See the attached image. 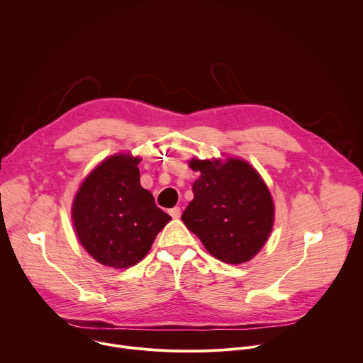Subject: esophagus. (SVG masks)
I'll use <instances>...</instances> for the list:
<instances>
[{
	"mask_svg": "<svg viewBox=\"0 0 363 363\" xmlns=\"http://www.w3.org/2000/svg\"><path fill=\"white\" fill-rule=\"evenodd\" d=\"M168 213H169V216H171L172 218H175V220L181 217V208H179V206H174V208H171Z\"/></svg>",
	"mask_w": 363,
	"mask_h": 363,
	"instance_id": "obj_1",
	"label": "esophagus"
}]
</instances>
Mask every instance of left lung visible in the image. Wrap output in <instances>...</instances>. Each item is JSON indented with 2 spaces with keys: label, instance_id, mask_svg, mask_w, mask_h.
Segmentation results:
<instances>
[{
  "label": "left lung",
  "instance_id": "obj_1",
  "mask_svg": "<svg viewBox=\"0 0 363 363\" xmlns=\"http://www.w3.org/2000/svg\"><path fill=\"white\" fill-rule=\"evenodd\" d=\"M189 167L201 175L181 220L218 260L230 264L251 260L273 228L274 205L269 188L241 160L224 164L192 160Z\"/></svg>",
  "mask_w": 363,
  "mask_h": 363
}]
</instances>
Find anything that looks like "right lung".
Wrapping results in <instances>:
<instances>
[{
	"label": "right lung",
	"mask_w": 363,
	"mask_h": 363,
	"mask_svg": "<svg viewBox=\"0 0 363 363\" xmlns=\"http://www.w3.org/2000/svg\"><path fill=\"white\" fill-rule=\"evenodd\" d=\"M139 158L115 155L82 184L73 202V224L84 250L103 266L139 263L171 217L140 186Z\"/></svg>",
	"instance_id": "add662e5"
}]
</instances>
